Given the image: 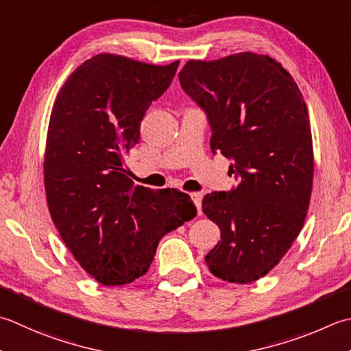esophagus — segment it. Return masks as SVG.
<instances>
[{"label":"esophagus","mask_w":351,"mask_h":351,"mask_svg":"<svg viewBox=\"0 0 351 351\" xmlns=\"http://www.w3.org/2000/svg\"><path fill=\"white\" fill-rule=\"evenodd\" d=\"M190 196H191V199H193V202H195L196 208H197V213L201 215V211H202V193L196 191V193H191Z\"/></svg>","instance_id":"1"}]
</instances>
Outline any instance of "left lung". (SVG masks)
Instances as JSON below:
<instances>
[{"label": "left lung", "instance_id": "left-lung-1", "mask_svg": "<svg viewBox=\"0 0 351 351\" xmlns=\"http://www.w3.org/2000/svg\"><path fill=\"white\" fill-rule=\"evenodd\" d=\"M178 75L207 112L213 154L234 161L236 187L202 201L221 228L205 262L217 278L252 283L280 263L304 225L313 182L306 101L292 75L266 54L189 60Z\"/></svg>", "mask_w": 351, "mask_h": 351}]
</instances>
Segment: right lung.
<instances>
[{"instance_id": "right-lung-1", "label": "right lung", "mask_w": 351, "mask_h": 351, "mask_svg": "<svg viewBox=\"0 0 351 351\" xmlns=\"http://www.w3.org/2000/svg\"><path fill=\"white\" fill-rule=\"evenodd\" d=\"M178 65L101 53L75 68L53 105L44 155L48 210L74 258L105 286L144 276L160 240L196 216L187 193L135 185L123 169L143 117Z\"/></svg>"}]
</instances>
